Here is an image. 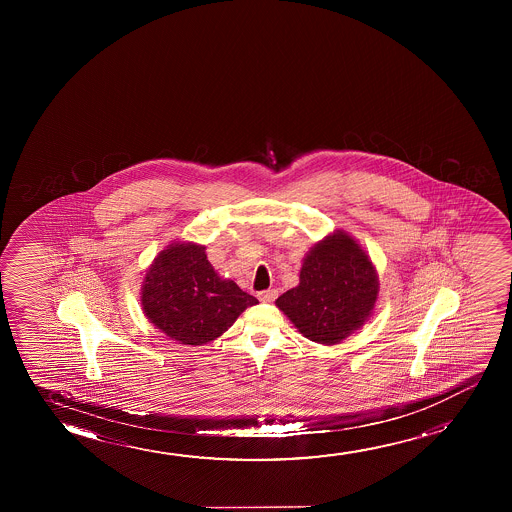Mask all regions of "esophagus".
I'll use <instances>...</instances> for the list:
<instances>
[{
    "label": "esophagus",
    "mask_w": 512,
    "mask_h": 512,
    "mask_svg": "<svg viewBox=\"0 0 512 512\" xmlns=\"http://www.w3.org/2000/svg\"><path fill=\"white\" fill-rule=\"evenodd\" d=\"M276 295H278V292H276L274 288H269V290H262V292H259L257 297H259L262 302H273L274 299H276Z\"/></svg>",
    "instance_id": "obj_1"
}]
</instances>
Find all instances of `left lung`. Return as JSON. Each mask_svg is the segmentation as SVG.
Masks as SVG:
<instances>
[{"mask_svg":"<svg viewBox=\"0 0 512 512\" xmlns=\"http://www.w3.org/2000/svg\"><path fill=\"white\" fill-rule=\"evenodd\" d=\"M378 292L369 255L348 232L336 231L306 253L299 285L280 295L276 306L302 336L330 346L367 322Z\"/></svg>","mask_w":512,"mask_h":512,"instance_id":"1","label":"left lung"}]
</instances>
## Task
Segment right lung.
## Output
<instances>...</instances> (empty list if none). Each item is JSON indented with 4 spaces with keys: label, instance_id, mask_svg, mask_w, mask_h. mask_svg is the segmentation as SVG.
I'll return each mask as SVG.
<instances>
[{
    "label": "right lung",
    "instance_id": "1",
    "mask_svg": "<svg viewBox=\"0 0 512 512\" xmlns=\"http://www.w3.org/2000/svg\"><path fill=\"white\" fill-rule=\"evenodd\" d=\"M204 250L196 243H171L150 264L141 287L145 316L180 344L215 341L259 302L234 281L222 280Z\"/></svg>",
    "mask_w": 512,
    "mask_h": 512
}]
</instances>
